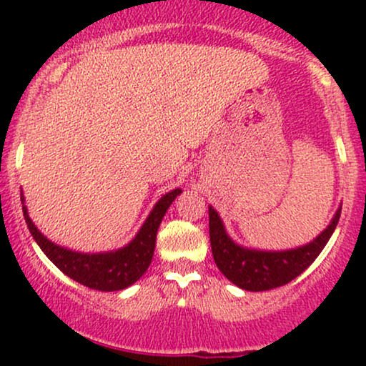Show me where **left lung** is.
I'll return each mask as SVG.
<instances>
[{"label": "left lung", "mask_w": 366, "mask_h": 366, "mask_svg": "<svg viewBox=\"0 0 366 366\" xmlns=\"http://www.w3.org/2000/svg\"><path fill=\"white\" fill-rule=\"evenodd\" d=\"M340 213L342 207L337 209L328 227L313 242L292 249L267 252V249L247 248L234 243L224 229L217 209L208 207L209 242H212L214 263L229 282L247 292H267L283 287L302 274L322 253L337 228Z\"/></svg>", "instance_id": "8db88e82"}]
</instances>
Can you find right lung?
<instances>
[{"label":"right lung","mask_w":366,"mask_h":366,"mask_svg":"<svg viewBox=\"0 0 366 366\" xmlns=\"http://www.w3.org/2000/svg\"><path fill=\"white\" fill-rule=\"evenodd\" d=\"M179 193H182V189L177 188L163 194L149 212L148 218L144 219L137 237L128 244H124L123 248L104 253H79L53 243L31 222L28 209L24 207L23 193L21 203L24 219H26L29 233L33 234L34 242L66 277L84 285V287L98 290V292H118V290H124L129 285L138 282L148 269L154 253L159 223H162L164 213L168 212L169 204L174 202V198Z\"/></svg>","instance_id":"obj_1"}]
</instances>
